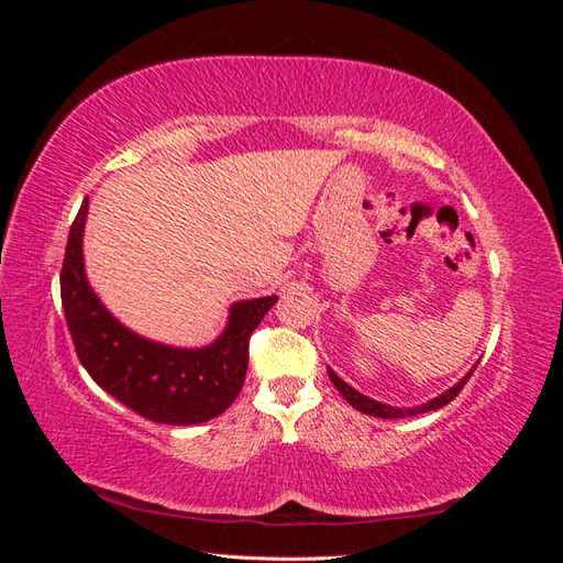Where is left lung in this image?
I'll list each match as a JSON object with an SVG mask.
<instances>
[{
  "mask_svg": "<svg viewBox=\"0 0 563 563\" xmlns=\"http://www.w3.org/2000/svg\"><path fill=\"white\" fill-rule=\"evenodd\" d=\"M474 368H476V366H474ZM474 368L467 373V376H465L463 380L455 383L451 389H446L444 395H439L437 399H432V401H428V404H422V406H416V408H395V406L380 404V401H376V399H368V397L362 395V391H356L354 387H350L345 380H340L331 368H329V378H331V383L338 387L340 395H343V397L356 408V411H362V413H366V416H376V418H408V416H420V413H428V411H437V408H441V406H446L449 401H453V399L460 395V389H463L465 383L470 380Z\"/></svg>",
  "mask_w": 563,
  "mask_h": 563,
  "instance_id": "obj_1",
  "label": "left lung"
}]
</instances>
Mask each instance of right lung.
Wrapping results in <instances>:
<instances>
[{
	"label": "right lung",
	"mask_w": 563,
	"mask_h": 563,
	"mask_svg": "<svg viewBox=\"0 0 563 563\" xmlns=\"http://www.w3.org/2000/svg\"><path fill=\"white\" fill-rule=\"evenodd\" d=\"M87 211L89 199H84L60 269L63 312L81 366L108 395L147 420L195 424L220 416L240 395L251 333L277 296L234 302L228 329L209 347L178 350L152 343L122 327L91 291L81 261Z\"/></svg>",
	"instance_id": "right-lung-1"
}]
</instances>
